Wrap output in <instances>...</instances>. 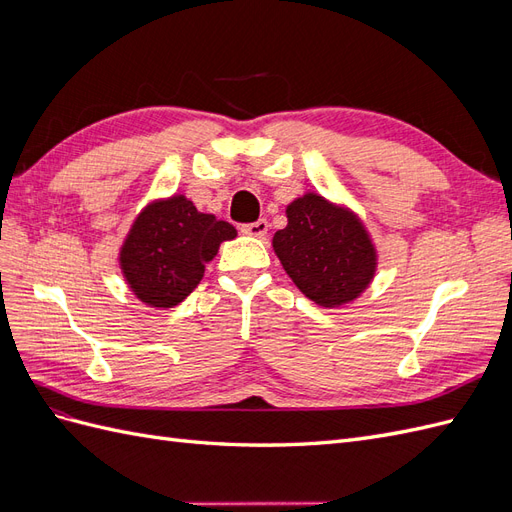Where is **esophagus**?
<instances>
[{"instance_id":"1","label":"esophagus","mask_w":512,"mask_h":512,"mask_svg":"<svg viewBox=\"0 0 512 512\" xmlns=\"http://www.w3.org/2000/svg\"><path fill=\"white\" fill-rule=\"evenodd\" d=\"M267 230H269V224H267V220H258V222H252V224H245V226H241V232L243 235H250V237H256V239H262L267 235Z\"/></svg>"}]
</instances>
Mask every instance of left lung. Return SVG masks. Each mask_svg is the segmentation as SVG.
Instances as JSON below:
<instances>
[{
  "label": "left lung",
  "mask_w": 512,
  "mask_h": 512,
  "mask_svg": "<svg viewBox=\"0 0 512 512\" xmlns=\"http://www.w3.org/2000/svg\"><path fill=\"white\" fill-rule=\"evenodd\" d=\"M286 228L273 235V252L307 299L344 307L374 282L378 250L350 207L305 192L286 207Z\"/></svg>",
  "instance_id": "1"
}]
</instances>
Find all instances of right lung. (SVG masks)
Returning <instances> with one entry per match:
<instances>
[{"instance_id":"add662e5","label":"right lung","mask_w":512,"mask_h":512,"mask_svg":"<svg viewBox=\"0 0 512 512\" xmlns=\"http://www.w3.org/2000/svg\"><path fill=\"white\" fill-rule=\"evenodd\" d=\"M237 228L200 213L183 194L156 198L136 215L119 247V269L134 297L156 309L179 305Z\"/></svg>"}]
</instances>
